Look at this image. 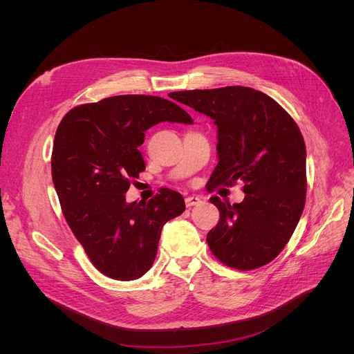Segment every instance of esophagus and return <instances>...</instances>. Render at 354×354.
Here are the masks:
<instances>
[{
	"label": "esophagus",
	"instance_id": "obj_1",
	"mask_svg": "<svg viewBox=\"0 0 354 354\" xmlns=\"http://www.w3.org/2000/svg\"><path fill=\"white\" fill-rule=\"evenodd\" d=\"M202 201L198 198V196H187L185 198V205H187L188 208H191V207H195V205H199Z\"/></svg>",
	"mask_w": 354,
	"mask_h": 354
}]
</instances>
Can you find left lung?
<instances>
[{"label":"left lung","instance_id":"left-lung-1","mask_svg":"<svg viewBox=\"0 0 354 354\" xmlns=\"http://www.w3.org/2000/svg\"><path fill=\"white\" fill-rule=\"evenodd\" d=\"M176 95L218 127L219 162L209 191L244 182L241 203L209 199L219 209V222L207 235L212 254L243 271L271 263L287 245L306 203V143L299 126L274 99L250 87Z\"/></svg>","mask_w":354,"mask_h":354}]
</instances>
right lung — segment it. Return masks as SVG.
I'll return each mask as SVG.
<instances>
[{
  "instance_id": "1",
  "label": "right lung",
  "mask_w": 354,
  "mask_h": 354,
  "mask_svg": "<svg viewBox=\"0 0 354 354\" xmlns=\"http://www.w3.org/2000/svg\"><path fill=\"white\" fill-rule=\"evenodd\" d=\"M160 122L192 118L171 100L123 95L71 109L54 136L51 175L63 215L91 264L113 280H136L151 268L163 225L185 211L172 189L126 202L130 180L145 171L138 147Z\"/></svg>"
}]
</instances>
